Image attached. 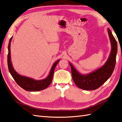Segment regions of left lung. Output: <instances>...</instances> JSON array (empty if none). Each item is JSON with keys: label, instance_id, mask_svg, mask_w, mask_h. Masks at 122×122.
<instances>
[{"label": "left lung", "instance_id": "left-lung-1", "mask_svg": "<svg viewBox=\"0 0 122 122\" xmlns=\"http://www.w3.org/2000/svg\"><path fill=\"white\" fill-rule=\"evenodd\" d=\"M107 31L112 49L104 65L87 74H82L77 71L71 62H69L73 80L76 86L81 89L87 91L97 89L109 79L113 73L116 62L117 42L109 28H107Z\"/></svg>", "mask_w": 122, "mask_h": 122}]
</instances>
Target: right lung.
<instances>
[{
  "mask_svg": "<svg viewBox=\"0 0 122 122\" xmlns=\"http://www.w3.org/2000/svg\"><path fill=\"white\" fill-rule=\"evenodd\" d=\"M13 36L10 40L8 46V65L9 70L11 75L15 80L16 83L19 86L26 91L36 92L43 90L49 86L52 82L53 79L54 71L55 67L60 61V60L55 61L51 68L49 74L46 78L41 80H36L34 78L26 76L21 75L18 74L13 67L11 61L10 57V43L12 41Z\"/></svg>",
  "mask_w": 122,
  "mask_h": 122,
  "instance_id": "obj_1",
  "label": "right lung"
}]
</instances>
